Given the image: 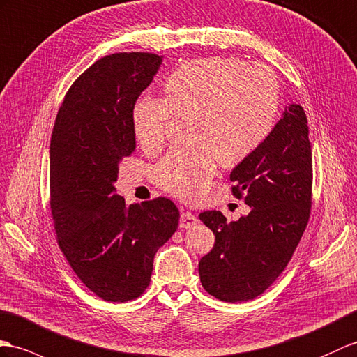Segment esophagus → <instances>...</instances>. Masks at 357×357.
<instances>
[{"instance_id": "esophagus-1", "label": "esophagus", "mask_w": 357, "mask_h": 357, "mask_svg": "<svg viewBox=\"0 0 357 357\" xmlns=\"http://www.w3.org/2000/svg\"><path fill=\"white\" fill-rule=\"evenodd\" d=\"M197 222H198V220L192 212H189V211L181 212V215H180V229H189V227H192V225H195Z\"/></svg>"}]
</instances>
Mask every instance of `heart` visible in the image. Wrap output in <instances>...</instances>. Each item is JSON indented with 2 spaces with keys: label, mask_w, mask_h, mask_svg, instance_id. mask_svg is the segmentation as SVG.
Masks as SVG:
<instances>
[{
  "label": "heart",
  "mask_w": 357,
  "mask_h": 357,
  "mask_svg": "<svg viewBox=\"0 0 357 357\" xmlns=\"http://www.w3.org/2000/svg\"><path fill=\"white\" fill-rule=\"evenodd\" d=\"M280 88L262 63L204 57L181 63L165 78L163 97L142 95L130 112L133 135L145 150H159L172 116L186 119V146L154 168V181L180 199H197L224 167L250 158L275 124Z\"/></svg>",
  "instance_id": "obj_1"
}]
</instances>
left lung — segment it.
<instances>
[{"label":"left lung","mask_w":357,"mask_h":357,"mask_svg":"<svg viewBox=\"0 0 357 357\" xmlns=\"http://www.w3.org/2000/svg\"><path fill=\"white\" fill-rule=\"evenodd\" d=\"M231 192L251 207L227 222L220 211L198 216L215 245L198 264L203 288L221 301L264 294L297 248L310 216L312 149L307 118L291 104L259 149L230 174Z\"/></svg>","instance_id":"obj_1"}]
</instances>
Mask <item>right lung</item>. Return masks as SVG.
<instances>
[{"label":"right lung","instance_id":"1","mask_svg":"<svg viewBox=\"0 0 357 357\" xmlns=\"http://www.w3.org/2000/svg\"><path fill=\"white\" fill-rule=\"evenodd\" d=\"M153 53H115L77 78L50 145V204L57 244L86 288L124 303L149 288L154 255L177 230L169 198L126 204L113 186L136 149L130 112L159 71Z\"/></svg>","mask_w":357,"mask_h":357}]
</instances>
